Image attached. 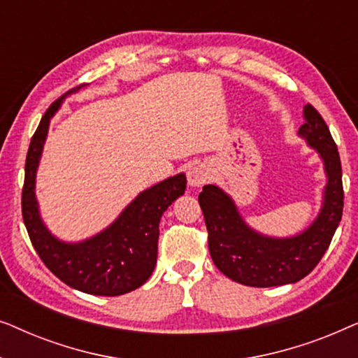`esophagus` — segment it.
I'll list each match as a JSON object with an SVG mask.
<instances>
[{"label":"esophagus","instance_id":"obj_1","mask_svg":"<svg viewBox=\"0 0 358 358\" xmlns=\"http://www.w3.org/2000/svg\"><path fill=\"white\" fill-rule=\"evenodd\" d=\"M190 187H202L210 180V171L205 164H194L187 173Z\"/></svg>","mask_w":358,"mask_h":358}]
</instances>
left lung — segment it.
I'll list each match as a JSON object with an SVG mask.
<instances>
[{
    "label": "left lung",
    "mask_w": 358,
    "mask_h": 358,
    "mask_svg": "<svg viewBox=\"0 0 358 358\" xmlns=\"http://www.w3.org/2000/svg\"><path fill=\"white\" fill-rule=\"evenodd\" d=\"M303 117L305 124L298 129V135L320 153L327 178L322 207L305 231L290 238L266 236L244 222L233 199L217 185H203L199 195L213 264L243 285L266 288L301 280L324 256L339 227L344 189L337 146L315 107L306 104Z\"/></svg>",
    "instance_id": "obj_1"
}]
</instances>
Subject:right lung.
<instances>
[{
	"instance_id": "1",
	"label": "right lung",
	"mask_w": 358,
	"mask_h": 358,
	"mask_svg": "<svg viewBox=\"0 0 358 358\" xmlns=\"http://www.w3.org/2000/svg\"><path fill=\"white\" fill-rule=\"evenodd\" d=\"M80 87L83 85L66 94ZM65 96L48 107L29 145L22 187L24 224L38 257L68 287L90 295H124L143 285L153 273L158 257L159 220L166 208L184 194L187 179L180 173L140 192L114 223L85 241L65 243L53 236L38 212L36 174L50 119Z\"/></svg>"
}]
</instances>
